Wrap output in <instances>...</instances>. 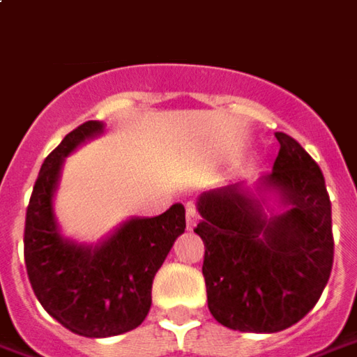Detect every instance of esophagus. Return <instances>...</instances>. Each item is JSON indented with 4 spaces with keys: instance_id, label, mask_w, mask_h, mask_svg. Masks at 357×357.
Instances as JSON below:
<instances>
[{
    "instance_id": "34e87169",
    "label": "esophagus",
    "mask_w": 357,
    "mask_h": 357,
    "mask_svg": "<svg viewBox=\"0 0 357 357\" xmlns=\"http://www.w3.org/2000/svg\"><path fill=\"white\" fill-rule=\"evenodd\" d=\"M196 222H198V212L195 210V206H186V226L195 228Z\"/></svg>"
}]
</instances>
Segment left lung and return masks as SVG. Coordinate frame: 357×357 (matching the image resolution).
I'll use <instances>...</instances> for the list:
<instances>
[{"instance_id": "obj_1", "label": "left lung", "mask_w": 357, "mask_h": 357, "mask_svg": "<svg viewBox=\"0 0 357 357\" xmlns=\"http://www.w3.org/2000/svg\"><path fill=\"white\" fill-rule=\"evenodd\" d=\"M273 171L204 190L195 231L204 241L208 308L220 324L271 334L318 303L334 261L332 206L317 162L287 133Z\"/></svg>"}]
</instances>
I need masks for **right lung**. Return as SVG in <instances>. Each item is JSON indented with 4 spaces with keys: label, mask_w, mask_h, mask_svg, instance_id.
I'll use <instances>...</instances> for the list:
<instances>
[{
    "label": "right lung",
    "mask_w": 357,
    "mask_h": 357,
    "mask_svg": "<svg viewBox=\"0 0 357 357\" xmlns=\"http://www.w3.org/2000/svg\"><path fill=\"white\" fill-rule=\"evenodd\" d=\"M104 121H86L45 159L25 218V265L43 308L86 338L137 328L151 308V287L174 240L186 228L183 204L153 218H129L98 243L61 231L54 195L66 157L102 135Z\"/></svg>",
    "instance_id": "add662e5"
}]
</instances>
